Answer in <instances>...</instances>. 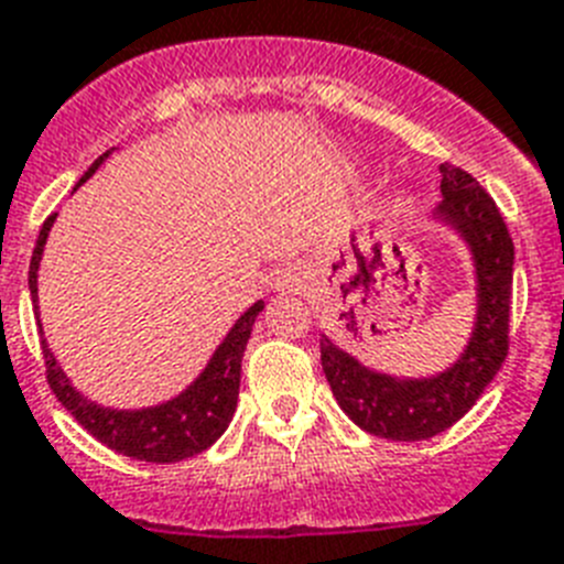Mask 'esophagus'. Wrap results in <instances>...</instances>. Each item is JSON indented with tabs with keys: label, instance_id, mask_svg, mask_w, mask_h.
Returning a JSON list of instances; mask_svg holds the SVG:
<instances>
[{
	"label": "esophagus",
	"instance_id": "34e87169",
	"mask_svg": "<svg viewBox=\"0 0 564 564\" xmlns=\"http://www.w3.org/2000/svg\"><path fill=\"white\" fill-rule=\"evenodd\" d=\"M302 288V279L300 273H282V276L273 279V291L276 293H296Z\"/></svg>",
	"mask_w": 564,
	"mask_h": 564
}]
</instances>
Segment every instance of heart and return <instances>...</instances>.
Segmentation results:
<instances>
[{"instance_id": "1", "label": "heart", "mask_w": 564, "mask_h": 564, "mask_svg": "<svg viewBox=\"0 0 564 564\" xmlns=\"http://www.w3.org/2000/svg\"><path fill=\"white\" fill-rule=\"evenodd\" d=\"M412 209H415V195L412 193L394 195V202H392L394 216H406V213H412Z\"/></svg>"}]
</instances>
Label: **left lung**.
Listing matches in <instances>:
<instances>
[{
  "mask_svg": "<svg viewBox=\"0 0 564 564\" xmlns=\"http://www.w3.org/2000/svg\"><path fill=\"white\" fill-rule=\"evenodd\" d=\"M444 202L432 221L467 248L476 288L469 337L446 369L435 375H392L348 355L319 334V360L339 409L362 432L389 441H426L449 430L476 406L507 357V323L513 291V239L490 195L469 172L441 164Z\"/></svg>",
  "mask_w": 564,
  "mask_h": 564,
  "instance_id": "1",
  "label": "left lung"
}]
</instances>
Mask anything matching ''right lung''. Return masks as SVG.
Listing matches in <instances>:
<instances>
[{"instance_id":"right-lung-1","label":"right lung","mask_w":564,"mask_h":564,"mask_svg":"<svg viewBox=\"0 0 564 564\" xmlns=\"http://www.w3.org/2000/svg\"><path fill=\"white\" fill-rule=\"evenodd\" d=\"M111 155L104 152L95 164L88 166L86 175L77 181V187L86 184L100 166L106 164V158ZM74 187V189H77ZM51 216L40 230L36 239L34 256H31V271H28V288H31V300H34L36 319H40V262L45 253V241L54 227ZM264 311V300H256L245 314L232 323L225 339L218 343L213 357L207 360L198 377L187 389H181L175 398L161 400L155 406L141 409H118L104 406L97 400L86 398V394L72 383V377L65 375L59 360L51 351L48 339L42 337V355H45V369H48V383L83 430H88L100 444L129 458L149 460V464H175V460L193 458V455L204 453L207 446L216 444L225 430L230 426L236 403H239V383H241V357L248 348L250 332H253L256 316ZM40 334L42 319H40Z\"/></svg>"}]
</instances>
